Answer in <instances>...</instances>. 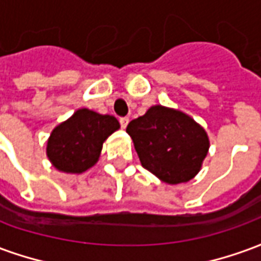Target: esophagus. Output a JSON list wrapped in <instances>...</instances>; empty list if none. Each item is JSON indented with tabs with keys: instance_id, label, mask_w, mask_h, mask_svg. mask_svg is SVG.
Listing matches in <instances>:
<instances>
[{
	"instance_id": "34e87169",
	"label": "esophagus",
	"mask_w": 261,
	"mask_h": 261,
	"mask_svg": "<svg viewBox=\"0 0 261 261\" xmlns=\"http://www.w3.org/2000/svg\"><path fill=\"white\" fill-rule=\"evenodd\" d=\"M128 121H130V119H128V117H121V119H120V124H121V128H125V127L128 125Z\"/></svg>"
}]
</instances>
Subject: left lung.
Returning <instances> with one entry per match:
<instances>
[{
  "mask_svg": "<svg viewBox=\"0 0 261 261\" xmlns=\"http://www.w3.org/2000/svg\"><path fill=\"white\" fill-rule=\"evenodd\" d=\"M125 131L142 166L168 185L192 180L210 149L207 131L196 120L162 105L131 120Z\"/></svg>",
  "mask_w": 261,
  "mask_h": 261,
  "instance_id": "obj_1",
  "label": "left lung"
}]
</instances>
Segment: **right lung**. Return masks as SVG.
I'll list each match as a JSON object with an SVG mask.
<instances>
[{
    "instance_id": "add662e5",
    "label": "right lung",
    "mask_w": 261,
    "mask_h": 261,
    "mask_svg": "<svg viewBox=\"0 0 261 261\" xmlns=\"http://www.w3.org/2000/svg\"><path fill=\"white\" fill-rule=\"evenodd\" d=\"M119 128L120 123L114 116L78 109L69 119L54 127L46 155L59 172L81 175L96 165L103 142Z\"/></svg>"
}]
</instances>
